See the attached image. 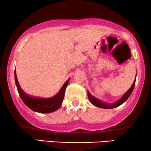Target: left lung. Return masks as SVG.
Returning a JSON list of instances; mask_svg holds the SVG:
<instances>
[{"instance_id":"obj_1","label":"left lung","mask_w":151,"mask_h":151,"mask_svg":"<svg viewBox=\"0 0 151 151\" xmlns=\"http://www.w3.org/2000/svg\"><path fill=\"white\" fill-rule=\"evenodd\" d=\"M135 79H136V77H135ZM135 80H134L133 83V84H132V86H131V88H130L125 93L124 95V96L122 97L120 99H119L118 100H117L116 102L112 103V104H107V103H106V102H102V101L100 100L99 99L95 98V97L93 96L88 91V99H89L91 102L92 104L94 105V106H98V107H99V108L113 109V108H115V107L120 106L121 104H122L124 102H126V101L127 100V99L129 98V96H131L132 92H133L134 86H135Z\"/></svg>"}]
</instances>
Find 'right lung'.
Here are the masks:
<instances>
[{
    "instance_id": "right-lung-1",
    "label": "right lung",
    "mask_w": 151,
    "mask_h": 151,
    "mask_svg": "<svg viewBox=\"0 0 151 151\" xmlns=\"http://www.w3.org/2000/svg\"><path fill=\"white\" fill-rule=\"evenodd\" d=\"M14 77H15L16 87H17L18 92L19 93L20 98L22 99L25 105H27L30 109H32V111L40 113H49L54 112L61 106L64 96H65V89L69 82V78L65 82V83L62 86L61 89L55 96L51 97V98H44L31 96L24 93L21 89L19 84H18L16 70L14 71Z\"/></svg>"
}]
</instances>
